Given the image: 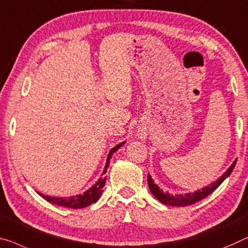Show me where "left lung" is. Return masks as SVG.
<instances>
[{"mask_svg":"<svg viewBox=\"0 0 248 248\" xmlns=\"http://www.w3.org/2000/svg\"><path fill=\"white\" fill-rule=\"evenodd\" d=\"M235 164H236V161H234V163L228 167L226 172L224 173L216 182L212 183V184H209L208 186H206V187H203L202 189L196 190V192L194 193L185 194V195H183V194H175V195H173V194H170L167 192L164 193L163 190L155 184L154 181L152 180L150 174H148V177H147L148 187H150V190L154 195V197H156V200H158L163 204L170 205V206H188V205H192L194 203H196V202L205 199V197L208 196L209 194L214 192V190L218 187L220 184H222L223 181L225 180L226 177L230 176L231 173L233 172Z\"/></svg>","mask_w":248,"mask_h":248,"instance_id":"obj_1","label":"left lung"}]
</instances>
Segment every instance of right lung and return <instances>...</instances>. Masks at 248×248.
Instances as JSON below:
<instances>
[{"mask_svg":"<svg viewBox=\"0 0 248 248\" xmlns=\"http://www.w3.org/2000/svg\"><path fill=\"white\" fill-rule=\"evenodd\" d=\"M125 142H122L120 143L119 145L114 146L111 151H109L108 156V161H106V165H105V169L103 170V174L104 175L106 173V170H108V164H109V159H111L113 153H115V152L119 150V148L124 145ZM105 181H106V177L104 178H98V181L95 183V184L92 186V187L89 188L84 192L83 194H79V195H76V196H71V197H52V196H47V195H44V194H41L39 193L40 195L43 197L44 200H46L49 203L54 204V205H58V206H62V207H67V208H73V209H78V208H84L86 206H89V205L93 204V203H96L97 200L100 199L101 194L103 192V186L105 185Z\"/></svg>","mask_w":248,"mask_h":248,"instance_id":"1","label":"right lung"}]
</instances>
